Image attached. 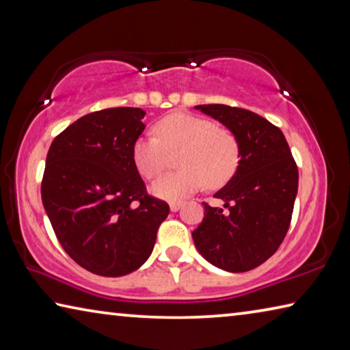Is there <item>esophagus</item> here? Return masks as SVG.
<instances>
[{
    "instance_id": "obj_1",
    "label": "esophagus",
    "mask_w": 350,
    "mask_h": 350,
    "mask_svg": "<svg viewBox=\"0 0 350 350\" xmlns=\"http://www.w3.org/2000/svg\"><path fill=\"white\" fill-rule=\"evenodd\" d=\"M182 205H183L182 202H171V204H170V208H171V211H177V210L180 208Z\"/></svg>"
}]
</instances>
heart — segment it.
<instances>
[{"label": "heart", "instance_id": "obj_1", "mask_svg": "<svg viewBox=\"0 0 350 350\" xmlns=\"http://www.w3.org/2000/svg\"><path fill=\"white\" fill-rule=\"evenodd\" d=\"M156 137L146 135L133 146L134 165L148 180L157 179L170 165V154L179 152L180 170L154 183L156 196L179 200L204 185L224 187L234 176L241 161L239 140L233 131L216 126L208 118L173 112L156 125Z\"/></svg>", "mask_w": 350, "mask_h": 350}]
</instances>
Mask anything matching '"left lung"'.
Masks as SVG:
<instances>
[{"label": "left lung", "mask_w": 350, "mask_h": 350, "mask_svg": "<svg viewBox=\"0 0 350 350\" xmlns=\"http://www.w3.org/2000/svg\"><path fill=\"white\" fill-rule=\"evenodd\" d=\"M239 140L238 171L215 194L224 208L204 202L205 216L191 233L200 254L227 271L265 262L288 232L298 191V167L282 131L267 118L227 105L196 106Z\"/></svg>", "instance_id": "left-lung-1"}]
</instances>
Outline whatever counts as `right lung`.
<instances>
[{
	"instance_id": "1",
	"label": "right lung",
	"mask_w": 350,
	"mask_h": 350,
	"mask_svg": "<svg viewBox=\"0 0 350 350\" xmlns=\"http://www.w3.org/2000/svg\"><path fill=\"white\" fill-rule=\"evenodd\" d=\"M140 108L83 116L47 151L41 199L63 250L100 276L139 269L170 205L148 194L133 159L145 129Z\"/></svg>"
}]
</instances>
